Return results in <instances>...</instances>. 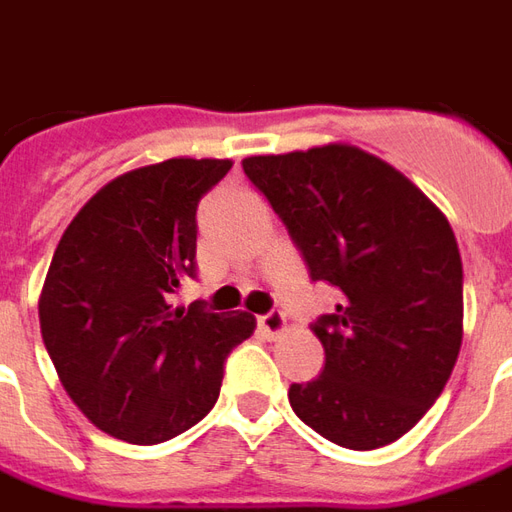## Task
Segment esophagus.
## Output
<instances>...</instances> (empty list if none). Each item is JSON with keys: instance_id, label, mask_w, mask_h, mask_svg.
Segmentation results:
<instances>
[{"instance_id": "obj_1", "label": "esophagus", "mask_w": 512, "mask_h": 512, "mask_svg": "<svg viewBox=\"0 0 512 512\" xmlns=\"http://www.w3.org/2000/svg\"><path fill=\"white\" fill-rule=\"evenodd\" d=\"M257 326H260V332L266 334V337H279V334L288 329L285 315L279 310H268L266 315H260V318H257Z\"/></svg>"}]
</instances>
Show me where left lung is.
<instances>
[{
    "instance_id": "left-lung-1",
    "label": "left lung",
    "mask_w": 512,
    "mask_h": 512,
    "mask_svg": "<svg viewBox=\"0 0 512 512\" xmlns=\"http://www.w3.org/2000/svg\"><path fill=\"white\" fill-rule=\"evenodd\" d=\"M312 282L343 293L310 329L323 373L290 384L296 417L348 450L392 444L425 417L461 351L463 266L444 213L351 145L244 158Z\"/></svg>"
}]
</instances>
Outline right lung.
I'll return each instance as SVG.
<instances>
[{
    "label": "right lung",
    "instance_id": "1",
    "mask_svg": "<svg viewBox=\"0 0 512 512\" xmlns=\"http://www.w3.org/2000/svg\"><path fill=\"white\" fill-rule=\"evenodd\" d=\"M230 167L169 158L120 175L76 213L51 257L43 343L73 403L115 439L161 444L197 425L230 351L255 332L249 312L169 307L197 277V205Z\"/></svg>",
    "mask_w": 512,
    "mask_h": 512
}]
</instances>
